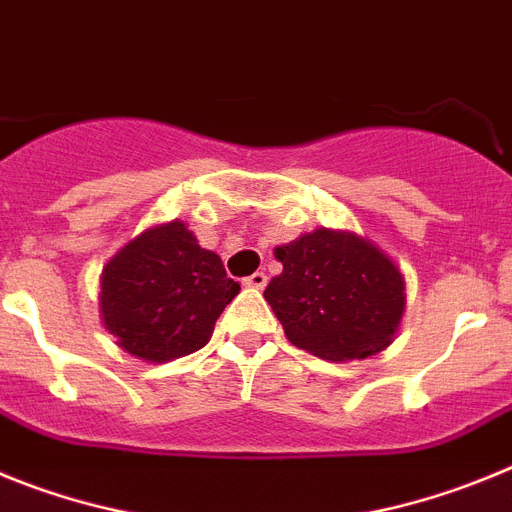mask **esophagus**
I'll return each instance as SVG.
<instances>
[{"mask_svg":"<svg viewBox=\"0 0 512 512\" xmlns=\"http://www.w3.org/2000/svg\"><path fill=\"white\" fill-rule=\"evenodd\" d=\"M266 282H269V277H266L264 271H256V274H251V277L243 279V284H246V287H251V289H264Z\"/></svg>","mask_w":512,"mask_h":512,"instance_id":"obj_1","label":"esophagus"}]
</instances>
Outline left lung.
Segmentation results:
<instances>
[{
    "label": "left lung",
    "instance_id": "obj_1",
    "mask_svg": "<svg viewBox=\"0 0 512 512\" xmlns=\"http://www.w3.org/2000/svg\"><path fill=\"white\" fill-rule=\"evenodd\" d=\"M274 256L284 269L264 297L289 343L325 361L366 359L390 346L405 312V279L382 248L318 228Z\"/></svg>",
    "mask_w": 512,
    "mask_h": 512
}]
</instances>
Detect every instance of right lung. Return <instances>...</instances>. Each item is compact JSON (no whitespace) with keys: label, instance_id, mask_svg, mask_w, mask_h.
Returning <instances> with one entry per match:
<instances>
[{"label":"right lung","instance_id":"add662e5","mask_svg":"<svg viewBox=\"0 0 512 512\" xmlns=\"http://www.w3.org/2000/svg\"><path fill=\"white\" fill-rule=\"evenodd\" d=\"M241 292L215 251L182 220L153 225L102 271L99 312L117 346L151 364L200 351L215 320Z\"/></svg>","mask_w":512,"mask_h":512}]
</instances>
